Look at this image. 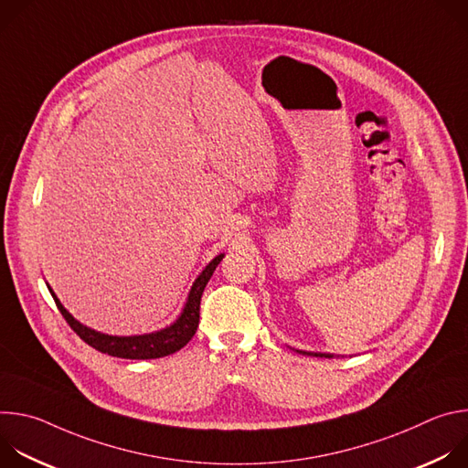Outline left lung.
Returning a JSON list of instances; mask_svg holds the SVG:
<instances>
[{
  "label": "left lung",
  "instance_id": "left-lung-1",
  "mask_svg": "<svg viewBox=\"0 0 468 468\" xmlns=\"http://www.w3.org/2000/svg\"><path fill=\"white\" fill-rule=\"evenodd\" d=\"M294 350V348H292ZM294 352H298V354H302V356H313V357H335L333 354H320V352H303V350H294ZM339 357V356H337Z\"/></svg>",
  "mask_w": 468,
  "mask_h": 468
}]
</instances>
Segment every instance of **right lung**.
Returning <instances> with one entry per match:
<instances>
[{
  "instance_id": "add662e5",
  "label": "right lung",
  "mask_w": 468,
  "mask_h": 468,
  "mask_svg": "<svg viewBox=\"0 0 468 468\" xmlns=\"http://www.w3.org/2000/svg\"><path fill=\"white\" fill-rule=\"evenodd\" d=\"M222 257H224V253L217 255L202 271V274L194 280L179 316L170 325H166L159 331L143 333V335H107V333L96 331V329L81 324L69 311H66V307L60 303L57 294L53 292V289L48 283L46 285L57 303V309L64 316V320L69 322V325L89 346L96 348L101 354H107L112 357H122V359H157V357L176 354L194 337V333L199 324V302H202L204 289H206L207 282L211 280Z\"/></svg>"
}]
</instances>
